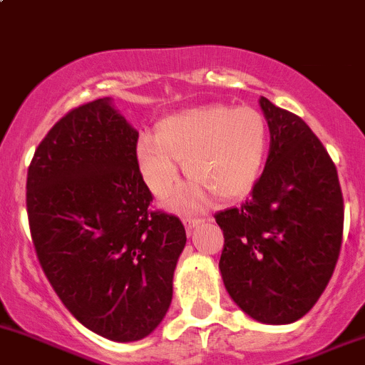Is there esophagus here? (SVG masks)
<instances>
[{"label":"esophagus","instance_id":"obj_1","mask_svg":"<svg viewBox=\"0 0 365 365\" xmlns=\"http://www.w3.org/2000/svg\"><path fill=\"white\" fill-rule=\"evenodd\" d=\"M182 223H184V227H186V232H187V234H191V232H193V228H195V227H198V225L204 223V220H202V217L184 216V217H182Z\"/></svg>","mask_w":365,"mask_h":365}]
</instances>
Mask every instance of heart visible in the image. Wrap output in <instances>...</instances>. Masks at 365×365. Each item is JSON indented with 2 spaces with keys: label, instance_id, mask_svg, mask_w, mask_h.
<instances>
[{
  "label": "heart",
  "instance_id": "b5f03b06",
  "mask_svg": "<svg viewBox=\"0 0 365 365\" xmlns=\"http://www.w3.org/2000/svg\"><path fill=\"white\" fill-rule=\"evenodd\" d=\"M269 128L253 107L214 103L190 108L163 119L155 138L140 137L137 163L144 182L165 198L179 182V163L190 184L174 207L195 209L214 193L234 200L250 193L264 168Z\"/></svg>",
  "mask_w": 365,
  "mask_h": 365
}]
</instances>
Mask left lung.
Segmentation results:
<instances>
[{"mask_svg": "<svg viewBox=\"0 0 365 365\" xmlns=\"http://www.w3.org/2000/svg\"><path fill=\"white\" fill-rule=\"evenodd\" d=\"M270 131L264 174L240 207L214 214L223 230L225 288L253 320L292 323L320 299L339 258L344 204L320 138L262 96Z\"/></svg>", "mask_w": 365, "mask_h": 365, "instance_id": "8db88e82", "label": "left lung"}]
</instances>
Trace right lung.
<instances>
[{"label":"right lung","instance_id":"add662e5","mask_svg":"<svg viewBox=\"0 0 365 365\" xmlns=\"http://www.w3.org/2000/svg\"><path fill=\"white\" fill-rule=\"evenodd\" d=\"M138 131L100 98L48 130L28 168L26 209L43 274L93 332L138 341L160 325L186 244L178 216L153 209Z\"/></svg>","mask_w":365,"mask_h":365}]
</instances>
